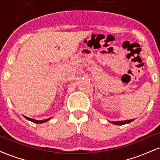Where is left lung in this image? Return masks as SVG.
<instances>
[{"label":"left lung","instance_id":"left-lung-1","mask_svg":"<svg viewBox=\"0 0 160 160\" xmlns=\"http://www.w3.org/2000/svg\"><path fill=\"white\" fill-rule=\"evenodd\" d=\"M134 120H124V121H111V122H112L113 124L115 125H123V124H126V123H129V122H132Z\"/></svg>","mask_w":160,"mask_h":160}]
</instances>
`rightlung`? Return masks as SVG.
Listing matches in <instances>:
<instances>
[{
  "label": "right lung",
  "instance_id": "obj_1",
  "mask_svg": "<svg viewBox=\"0 0 160 160\" xmlns=\"http://www.w3.org/2000/svg\"><path fill=\"white\" fill-rule=\"evenodd\" d=\"M24 117H25L28 120H30V121H32V122H34V123H38V124H39V123H43V122H47V121L50 120V118H49V119H46V120H34V119L29 118V117H25V116H24Z\"/></svg>",
  "mask_w": 160,
  "mask_h": 160
}]
</instances>
